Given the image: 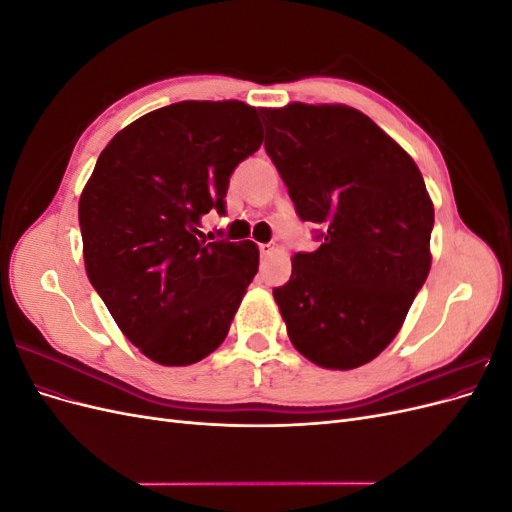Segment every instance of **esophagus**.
I'll return each mask as SVG.
<instances>
[{
  "label": "esophagus",
  "instance_id": "obj_1",
  "mask_svg": "<svg viewBox=\"0 0 512 512\" xmlns=\"http://www.w3.org/2000/svg\"><path fill=\"white\" fill-rule=\"evenodd\" d=\"M258 250H260V256H262V258H267V256H271V254L275 252V247H273L271 243H260Z\"/></svg>",
  "mask_w": 512,
  "mask_h": 512
}]
</instances>
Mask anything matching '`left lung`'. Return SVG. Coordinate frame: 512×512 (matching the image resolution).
Masks as SVG:
<instances>
[{
  "label": "left lung",
  "instance_id": "8db88e82",
  "mask_svg": "<svg viewBox=\"0 0 512 512\" xmlns=\"http://www.w3.org/2000/svg\"><path fill=\"white\" fill-rule=\"evenodd\" d=\"M260 117L297 215L318 226V250L294 254L290 280L273 288L290 342L320 367H361L393 342L429 275L421 170L344 104L294 102Z\"/></svg>",
  "mask_w": 512,
  "mask_h": 512
}]
</instances>
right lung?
<instances>
[{
    "instance_id": "obj_1",
    "label": "right lung",
    "mask_w": 512,
    "mask_h": 512,
    "mask_svg": "<svg viewBox=\"0 0 512 512\" xmlns=\"http://www.w3.org/2000/svg\"><path fill=\"white\" fill-rule=\"evenodd\" d=\"M262 145L239 100L177 102L123 128L79 200L85 269L117 327L151 361L192 365L218 348L258 271L252 241H207L232 170Z\"/></svg>"
}]
</instances>
